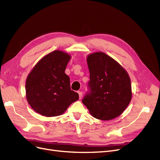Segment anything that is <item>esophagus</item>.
Masks as SVG:
<instances>
[{"label":"esophagus","instance_id":"34e87169","mask_svg":"<svg viewBox=\"0 0 160 160\" xmlns=\"http://www.w3.org/2000/svg\"><path fill=\"white\" fill-rule=\"evenodd\" d=\"M78 94H79V98L81 99L82 98V95H83V93H82L81 91H78Z\"/></svg>","mask_w":160,"mask_h":160}]
</instances>
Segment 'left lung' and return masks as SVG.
Wrapping results in <instances>:
<instances>
[{
    "instance_id": "left-lung-1",
    "label": "left lung",
    "mask_w": 160,
    "mask_h": 160,
    "mask_svg": "<svg viewBox=\"0 0 160 160\" xmlns=\"http://www.w3.org/2000/svg\"><path fill=\"white\" fill-rule=\"evenodd\" d=\"M90 73L89 92L82 99L92 116L101 120L118 117L132 99V85L128 72L103 52L87 58Z\"/></svg>"
}]
</instances>
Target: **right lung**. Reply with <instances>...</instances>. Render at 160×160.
Instances as JSON below:
<instances>
[{"instance_id":"1","label":"right lung","mask_w":160,"mask_h":160,"mask_svg":"<svg viewBox=\"0 0 160 160\" xmlns=\"http://www.w3.org/2000/svg\"><path fill=\"white\" fill-rule=\"evenodd\" d=\"M71 56L54 51L38 61L26 81V97L37 113L45 117L63 113L79 99V94L71 89L70 79L65 73Z\"/></svg>"}]
</instances>
